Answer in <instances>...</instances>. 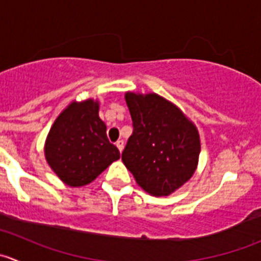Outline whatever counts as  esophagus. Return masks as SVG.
Segmentation results:
<instances>
[{
    "label": "esophagus",
    "mask_w": 261,
    "mask_h": 261,
    "mask_svg": "<svg viewBox=\"0 0 261 261\" xmlns=\"http://www.w3.org/2000/svg\"><path fill=\"white\" fill-rule=\"evenodd\" d=\"M116 146H117V149L120 150V152H121L123 150V146H125V144H123L122 140H118L117 143H116Z\"/></svg>",
    "instance_id": "1"
}]
</instances>
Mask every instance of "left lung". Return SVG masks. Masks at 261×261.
Segmentation results:
<instances>
[{
  "label": "left lung",
  "instance_id": "1",
  "mask_svg": "<svg viewBox=\"0 0 261 261\" xmlns=\"http://www.w3.org/2000/svg\"><path fill=\"white\" fill-rule=\"evenodd\" d=\"M125 99L134 131L122 151L123 164L147 193L169 196L196 172L201 152L198 130L159 94L127 92Z\"/></svg>",
  "mask_w": 261,
  "mask_h": 261
}]
</instances>
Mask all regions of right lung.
<instances>
[{
  "label": "right lung",
  "mask_w": 261,
  "mask_h": 261,
  "mask_svg": "<svg viewBox=\"0 0 261 261\" xmlns=\"http://www.w3.org/2000/svg\"><path fill=\"white\" fill-rule=\"evenodd\" d=\"M98 101L72 102L57 117L45 141V159L53 172L69 187L91 183L115 160L120 151L106 135L98 116Z\"/></svg>",
  "instance_id": "obj_1"
}]
</instances>
